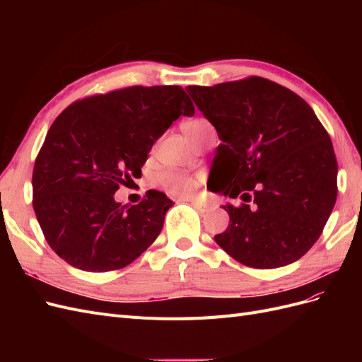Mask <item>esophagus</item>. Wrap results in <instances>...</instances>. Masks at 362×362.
Segmentation results:
<instances>
[{"label": "esophagus", "instance_id": "1", "mask_svg": "<svg viewBox=\"0 0 362 362\" xmlns=\"http://www.w3.org/2000/svg\"><path fill=\"white\" fill-rule=\"evenodd\" d=\"M181 201H185V202H190L196 210L198 211H201V213H204V211H206V204H204V202H201V201H198V199H193V198H182Z\"/></svg>", "mask_w": 362, "mask_h": 362}]
</instances>
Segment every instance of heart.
<instances>
[{
    "label": "heart",
    "mask_w": 362,
    "mask_h": 362,
    "mask_svg": "<svg viewBox=\"0 0 362 362\" xmlns=\"http://www.w3.org/2000/svg\"><path fill=\"white\" fill-rule=\"evenodd\" d=\"M211 128H213L211 124L202 117L192 119L182 125L184 134L189 137V140L193 145L198 144L206 131ZM158 182L164 190H168L172 194H180V196H189L198 189V180L192 177V175L177 172V170H166L160 173Z\"/></svg>",
    "instance_id": "obj_1"
}]
</instances>
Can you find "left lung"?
<instances>
[{
	"mask_svg": "<svg viewBox=\"0 0 362 362\" xmlns=\"http://www.w3.org/2000/svg\"><path fill=\"white\" fill-rule=\"evenodd\" d=\"M185 89L222 140L210 172L221 187L214 192L243 201L223 205L229 225L216 243L254 269L298 261L337 201L327 131L299 95L261 76Z\"/></svg>",
	"mask_w": 362,
	"mask_h": 362,
	"instance_id": "left-lung-1",
	"label": "left lung"
}]
</instances>
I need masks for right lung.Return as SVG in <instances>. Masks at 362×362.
<instances>
[{"label":"right lung","mask_w":362,"mask_h":362,"mask_svg":"<svg viewBox=\"0 0 362 362\" xmlns=\"http://www.w3.org/2000/svg\"><path fill=\"white\" fill-rule=\"evenodd\" d=\"M182 115H194L182 87L131 86L75 101L57 116L31 184L42 233L62 259L86 272H110L154 243L173 202L149 190L127 206L115 193L140 177L154 141Z\"/></svg>","instance_id":"add662e5"}]
</instances>
